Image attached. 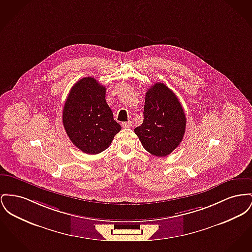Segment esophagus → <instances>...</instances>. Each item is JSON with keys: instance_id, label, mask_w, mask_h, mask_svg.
I'll use <instances>...</instances> for the list:
<instances>
[{"instance_id": "1", "label": "esophagus", "mask_w": 252, "mask_h": 252, "mask_svg": "<svg viewBox=\"0 0 252 252\" xmlns=\"http://www.w3.org/2000/svg\"><path fill=\"white\" fill-rule=\"evenodd\" d=\"M131 126H132L131 122H125V123H122V126L125 127V128H128V127H130Z\"/></svg>"}]
</instances>
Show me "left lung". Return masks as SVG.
Returning a JSON list of instances; mask_svg holds the SVG:
<instances>
[{
	"mask_svg": "<svg viewBox=\"0 0 252 252\" xmlns=\"http://www.w3.org/2000/svg\"><path fill=\"white\" fill-rule=\"evenodd\" d=\"M186 124L177 96L163 83H156L146 93L144 122L134 132L150 154L164 157L181 144Z\"/></svg>",
	"mask_w": 252,
	"mask_h": 252,
	"instance_id": "obj_1",
	"label": "left lung"
}]
</instances>
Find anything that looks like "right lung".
Instances as JSON below:
<instances>
[{"label":"right lung","mask_w":252,"mask_h":252,"mask_svg":"<svg viewBox=\"0 0 252 252\" xmlns=\"http://www.w3.org/2000/svg\"><path fill=\"white\" fill-rule=\"evenodd\" d=\"M63 124L71 142L87 154L105 150L122 128L105 102V88L92 77L81 79L70 89Z\"/></svg>","instance_id":"1"}]
</instances>
